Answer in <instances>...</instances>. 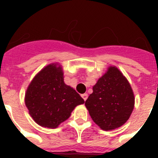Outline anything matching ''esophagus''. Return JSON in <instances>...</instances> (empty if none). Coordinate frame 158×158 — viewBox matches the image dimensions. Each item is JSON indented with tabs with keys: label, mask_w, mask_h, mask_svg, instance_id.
<instances>
[{
	"label": "esophagus",
	"mask_w": 158,
	"mask_h": 158,
	"mask_svg": "<svg viewBox=\"0 0 158 158\" xmlns=\"http://www.w3.org/2000/svg\"><path fill=\"white\" fill-rule=\"evenodd\" d=\"M81 96H82V98L84 99V100L85 101V100H87V98H88V94H87V93H84V94L81 95Z\"/></svg>",
	"instance_id": "34e87169"
}]
</instances>
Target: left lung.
<instances>
[{"instance_id": "1", "label": "left lung", "mask_w": 158, "mask_h": 158, "mask_svg": "<svg viewBox=\"0 0 158 158\" xmlns=\"http://www.w3.org/2000/svg\"><path fill=\"white\" fill-rule=\"evenodd\" d=\"M85 107L93 122L103 131L123 126L135 107V95L129 81L115 66H109L93 87Z\"/></svg>"}]
</instances>
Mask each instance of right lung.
<instances>
[{
  "instance_id": "right-lung-1",
  "label": "right lung",
  "mask_w": 158,
  "mask_h": 158,
  "mask_svg": "<svg viewBox=\"0 0 158 158\" xmlns=\"http://www.w3.org/2000/svg\"><path fill=\"white\" fill-rule=\"evenodd\" d=\"M25 105L35 122L43 127L57 128L85 100L64 82L62 66L51 63L42 69L29 84Z\"/></svg>"
}]
</instances>
